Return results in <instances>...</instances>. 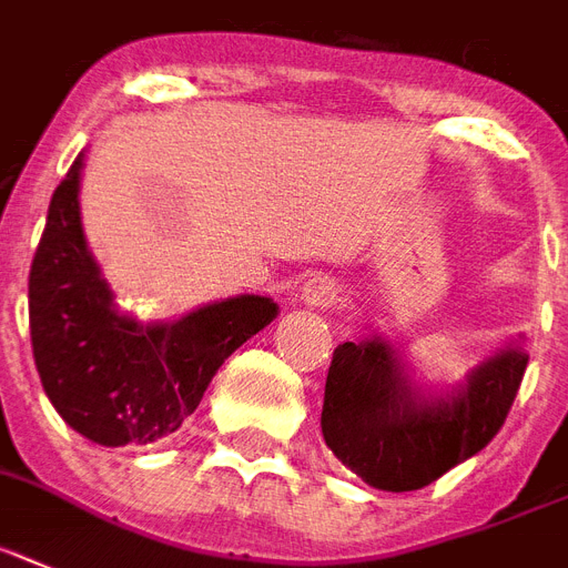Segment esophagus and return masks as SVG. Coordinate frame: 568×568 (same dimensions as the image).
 I'll return each mask as SVG.
<instances>
[{
	"mask_svg": "<svg viewBox=\"0 0 568 568\" xmlns=\"http://www.w3.org/2000/svg\"><path fill=\"white\" fill-rule=\"evenodd\" d=\"M339 284H336L331 275H311V278L304 281L302 287V302L307 304V307H334L336 302H339Z\"/></svg>",
	"mask_w": 568,
	"mask_h": 568,
	"instance_id": "34e87169",
	"label": "esophagus"
}]
</instances>
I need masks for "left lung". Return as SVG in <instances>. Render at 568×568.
Here are the masks:
<instances>
[{"mask_svg":"<svg viewBox=\"0 0 568 568\" xmlns=\"http://www.w3.org/2000/svg\"><path fill=\"white\" fill-rule=\"evenodd\" d=\"M526 365V351L508 345L447 395H424L392 342H342L327 368L322 435L365 485L420 490L494 442Z\"/></svg>","mask_w":568,"mask_h":568,"instance_id":"left-lung-1","label":"left lung"}]
</instances>
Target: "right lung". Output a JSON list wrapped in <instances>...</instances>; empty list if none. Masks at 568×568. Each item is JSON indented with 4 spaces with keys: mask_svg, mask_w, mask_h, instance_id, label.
<instances>
[{
    "mask_svg": "<svg viewBox=\"0 0 568 568\" xmlns=\"http://www.w3.org/2000/svg\"><path fill=\"white\" fill-rule=\"evenodd\" d=\"M81 171L83 153L51 196L28 275L37 372L51 406L83 438L153 444L180 429L220 365L278 316V304L234 295L156 325L121 313L87 250Z\"/></svg>",
    "mask_w": 568,
    "mask_h": 568,
    "instance_id": "obj_1",
    "label": "right lung"
}]
</instances>
